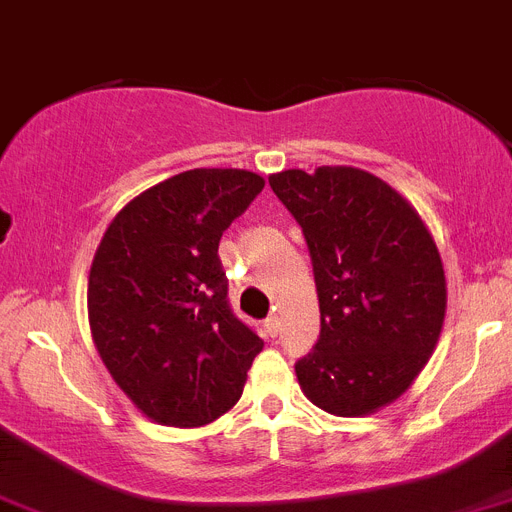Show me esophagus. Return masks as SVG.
<instances>
[{"label": "esophagus", "instance_id": "esophagus-1", "mask_svg": "<svg viewBox=\"0 0 512 512\" xmlns=\"http://www.w3.org/2000/svg\"><path fill=\"white\" fill-rule=\"evenodd\" d=\"M265 333H268L270 338L278 336V317L276 315H270L268 320H265Z\"/></svg>", "mask_w": 512, "mask_h": 512}]
</instances>
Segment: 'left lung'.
<instances>
[{"instance_id":"8db88e82","label":"left lung","mask_w":512,"mask_h":512,"mask_svg":"<svg viewBox=\"0 0 512 512\" xmlns=\"http://www.w3.org/2000/svg\"><path fill=\"white\" fill-rule=\"evenodd\" d=\"M268 182L302 226L320 299L299 385L328 414H372L409 390L440 338L448 289L435 239L369 171L289 169Z\"/></svg>"}]
</instances>
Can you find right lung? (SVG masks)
Instances as JSON below:
<instances>
[{
  "label": "right lung",
  "instance_id": "add662e5",
  "mask_svg": "<svg viewBox=\"0 0 512 512\" xmlns=\"http://www.w3.org/2000/svg\"><path fill=\"white\" fill-rule=\"evenodd\" d=\"M263 187L244 169L182 171L124 205L98 244L90 333L153 422L203 427L242 398L263 338L231 312L218 242Z\"/></svg>",
  "mask_w": 512,
  "mask_h": 512
}]
</instances>
